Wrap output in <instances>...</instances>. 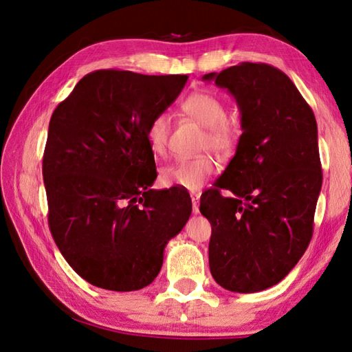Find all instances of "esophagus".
<instances>
[{
    "label": "esophagus",
    "mask_w": 352,
    "mask_h": 352,
    "mask_svg": "<svg viewBox=\"0 0 352 352\" xmlns=\"http://www.w3.org/2000/svg\"><path fill=\"white\" fill-rule=\"evenodd\" d=\"M190 199H192L193 213L198 214V213H199V193H192V195H190Z\"/></svg>",
    "instance_id": "34e87169"
}]
</instances>
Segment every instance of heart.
Masks as SVG:
<instances>
[{"label": "heart", "mask_w": 352, "mask_h": 352, "mask_svg": "<svg viewBox=\"0 0 352 352\" xmlns=\"http://www.w3.org/2000/svg\"><path fill=\"white\" fill-rule=\"evenodd\" d=\"M186 115L195 119L206 129L203 140L204 148H210L219 155H228L236 144V130L227 121V107L218 96L198 91L190 94L182 104ZM170 130V118L164 111L157 113L146 129V140L151 151L164 157L168 154V140ZM216 162L208 155L195 159H182L162 170V183L178 186L188 190H198L216 172Z\"/></svg>", "instance_id": "b5f03b06"}]
</instances>
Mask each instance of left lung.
I'll use <instances>...</instances> for the list:
<instances>
[{
	"instance_id": "8db88e82",
	"label": "left lung",
	"mask_w": 352,
	"mask_h": 352,
	"mask_svg": "<svg viewBox=\"0 0 352 352\" xmlns=\"http://www.w3.org/2000/svg\"><path fill=\"white\" fill-rule=\"evenodd\" d=\"M203 80L227 89L242 126L234 157L201 195L199 212L212 223L208 265L223 289L254 294L280 283L311 241L322 188L316 119L271 65L245 62Z\"/></svg>"
}]
</instances>
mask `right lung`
I'll return each mask as SVG.
<instances>
[{
    "instance_id": "obj_1",
    "label": "right lung",
    "mask_w": 352,
    "mask_h": 352,
    "mask_svg": "<svg viewBox=\"0 0 352 352\" xmlns=\"http://www.w3.org/2000/svg\"><path fill=\"white\" fill-rule=\"evenodd\" d=\"M188 78L95 71L51 116L42 164L50 230L69 266L96 287L151 284L192 213L183 189H151L157 170L146 140L151 119Z\"/></svg>"
}]
</instances>
